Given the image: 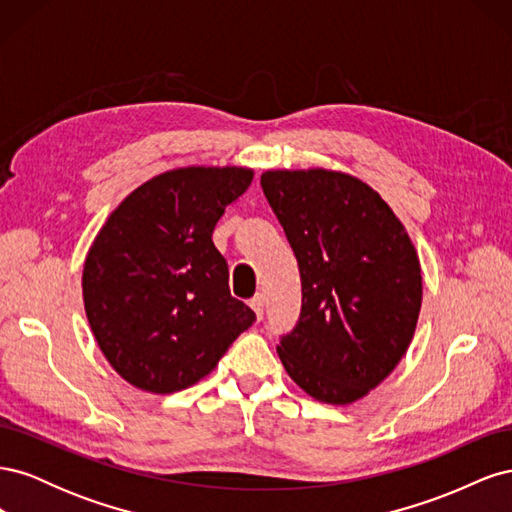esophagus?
I'll return each instance as SVG.
<instances>
[{
  "instance_id": "34e87169",
  "label": "esophagus",
  "mask_w": 512,
  "mask_h": 512,
  "mask_svg": "<svg viewBox=\"0 0 512 512\" xmlns=\"http://www.w3.org/2000/svg\"><path fill=\"white\" fill-rule=\"evenodd\" d=\"M250 307L254 309L258 320H262V314H265V297H262V294H256V297L250 301Z\"/></svg>"
}]
</instances>
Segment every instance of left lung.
<instances>
[{
	"mask_svg": "<svg viewBox=\"0 0 512 512\" xmlns=\"http://www.w3.org/2000/svg\"><path fill=\"white\" fill-rule=\"evenodd\" d=\"M260 185L303 286L301 318L277 354L309 397L354 404L414 337L423 301L414 243L382 196L342 170H267Z\"/></svg>",
	"mask_w": 512,
	"mask_h": 512,
	"instance_id": "left-lung-1",
	"label": "left lung"
}]
</instances>
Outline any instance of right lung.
Masks as SVG:
<instances>
[{
    "mask_svg": "<svg viewBox=\"0 0 512 512\" xmlns=\"http://www.w3.org/2000/svg\"><path fill=\"white\" fill-rule=\"evenodd\" d=\"M252 179L245 166L166 170L123 198L91 243L83 267L89 327L136 389H188L256 320L230 297L228 265L211 239Z\"/></svg>",
    "mask_w": 512,
    "mask_h": 512,
    "instance_id": "right-lung-1",
    "label": "right lung"
}]
</instances>
